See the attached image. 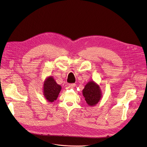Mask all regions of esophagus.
<instances>
[{"label": "esophagus", "instance_id": "obj_1", "mask_svg": "<svg viewBox=\"0 0 147 147\" xmlns=\"http://www.w3.org/2000/svg\"><path fill=\"white\" fill-rule=\"evenodd\" d=\"M68 86H69L70 87L73 88V87H74L75 86V83H70V84H68Z\"/></svg>", "mask_w": 147, "mask_h": 147}]
</instances>
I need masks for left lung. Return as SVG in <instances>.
I'll use <instances>...</instances> for the list:
<instances>
[{
	"mask_svg": "<svg viewBox=\"0 0 147 147\" xmlns=\"http://www.w3.org/2000/svg\"><path fill=\"white\" fill-rule=\"evenodd\" d=\"M82 93L86 103L90 107L97 105L102 97L100 86L93 80H90L85 85Z\"/></svg>",
	"mask_w": 147,
	"mask_h": 147,
	"instance_id": "8db88e82",
	"label": "left lung"
}]
</instances>
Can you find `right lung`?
<instances>
[{
    "label": "right lung",
    "mask_w": 147,
    "mask_h": 147,
    "mask_svg": "<svg viewBox=\"0 0 147 147\" xmlns=\"http://www.w3.org/2000/svg\"><path fill=\"white\" fill-rule=\"evenodd\" d=\"M61 90V86L58 84L52 76H48L43 82V93L46 100L53 102L58 98Z\"/></svg>",
    "instance_id": "right-lung-1"
}]
</instances>
